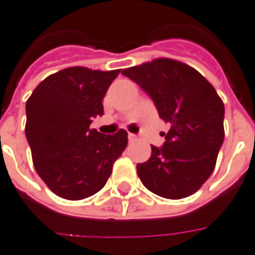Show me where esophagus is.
<instances>
[{
	"label": "esophagus",
	"mask_w": 255,
	"mask_h": 255,
	"mask_svg": "<svg viewBox=\"0 0 255 255\" xmlns=\"http://www.w3.org/2000/svg\"><path fill=\"white\" fill-rule=\"evenodd\" d=\"M128 139H129V142H134V140L137 139V136L133 134V133H129V134H128Z\"/></svg>",
	"instance_id": "obj_1"
}]
</instances>
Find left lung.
<instances>
[{
    "instance_id": "obj_1",
    "label": "left lung",
    "mask_w": 255,
    "mask_h": 255,
    "mask_svg": "<svg viewBox=\"0 0 255 255\" xmlns=\"http://www.w3.org/2000/svg\"><path fill=\"white\" fill-rule=\"evenodd\" d=\"M122 74L150 96L159 116L170 123L163 146H152L149 160L136 167L144 187L173 200L196 193L214 170L224 140L220 96L196 69L169 58Z\"/></svg>"
}]
</instances>
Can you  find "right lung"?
<instances>
[{"mask_svg": "<svg viewBox=\"0 0 255 255\" xmlns=\"http://www.w3.org/2000/svg\"><path fill=\"white\" fill-rule=\"evenodd\" d=\"M119 72L66 68L45 78L26 101L25 136L35 170L62 199L98 193L126 149V130L102 134L89 128L103 115V98Z\"/></svg>", "mask_w": 255, "mask_h": 255, "instance_id": "right-lung-1", "label": "right lung"}]
</instances>
